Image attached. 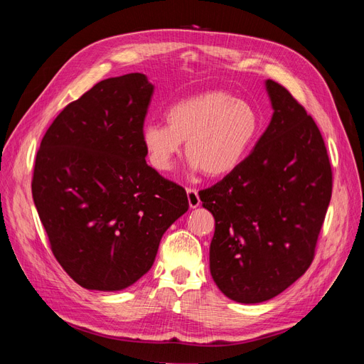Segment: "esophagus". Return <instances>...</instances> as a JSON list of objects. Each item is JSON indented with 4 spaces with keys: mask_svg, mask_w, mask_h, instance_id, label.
<instances>
[{
    "mask_svg": "<svg viewBox=\"0 0 364 364\" xmlns=\"http://www.w3.org/2000/svg\"><path fill=\"white\" fill-rule=\"evenodd\" d=\"M186 196H188V203L190 208H197L200 205V199H199V193H197L196 188H186Z\"/></svg>",
    "mask_w": 364,
    "mask_h": 364,
    "instance_id": "34e87169",
    "label": "esophagus"
}]
</instances>
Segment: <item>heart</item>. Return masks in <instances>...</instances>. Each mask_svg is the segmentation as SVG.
<instances>
[{"label":"heart","instance_id":"heart-1","mask_svg":"<svg viewBox=\"0 0 364 364\" xmlns=\"http://www.w3.org/2000/svg\"><path fill=\"white\" fill-rule=\"evenodd\" d=\"M167 124L150 123L141 141L150 165L168 171L179 155L182 141L191 167L209 178H222L237 170L261 134L255 106L225 91H208L174 103L165 112Z\"/></svg>","mask_w":364,"mask_h":364}]
</instances>
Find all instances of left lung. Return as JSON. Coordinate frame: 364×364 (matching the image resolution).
I'll return each mask as SVG.
<instances>
[{
  "label": "left lung",
  "instance_id": "1",
  "mask_svg": "<svg viewBox=\"0 0 364 364\" xmlns=\"http://www.w3.org/2000/svg\"><path fill=\"white\" fill-rule=\"evenodd\" d=\"M269 127L237 170L199 191L215 218L209 269L229 299L258 304L278 296L311 266L333 193L321 130L274 80Z\"/></svg>",
  "mask_w": 364,
  "mask_h": 364
}]
</instances>
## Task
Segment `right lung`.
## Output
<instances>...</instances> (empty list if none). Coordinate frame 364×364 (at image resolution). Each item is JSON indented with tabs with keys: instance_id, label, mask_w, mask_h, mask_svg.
Masks as SVG:
<instances>
[{
	"instance_id": "right-lung-1",
	"label": "right lung",
	"mask_w": 364,
	"mask_h": 364,
	"mask_svg": "<svg viewBox=\"0 0 364 364\" xmlns=\"http://www.w3.org/2000/svg\"><path fill=\"white\" fill-rule=\"evenodd\" d=\"M153 95L132 73L94 85L63 107L41 141L31 194L54 258L85 289L117 291L153 266L188 197L146 162Z\"/></svg>"
}]
</instances>
